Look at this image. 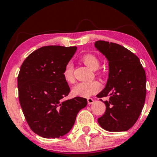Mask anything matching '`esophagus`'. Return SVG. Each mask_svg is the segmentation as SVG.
I'll return each instance as SVG.
<instances>
[{
  "instance_id": "1",
  "label": "esophagus",
  "mask_w": 157,
  "mask_h": 157,
  "mask_svg": "<svg viewBox=\"0 0 157 157\" xmlns=\"http://www.w3.org/2000/svg\"><path fill=\"white\" fill-rule=\"evenodd\" d=\"M87 101H88V103H89V105H90V104H92L93 103L94 100H93L92 98H88L87 99Z\"/></svg>"
}]
</instances>
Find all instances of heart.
Masks as SVG:
<instances>
[{"label": "heart", "mask_w": 157, "mask_h": 157, "mask_svg": "<svg viewBox=\"0 0 157 157\" xmlns=\"http://www.w3.org/2000/svg\"><path fill=\"white\" fill-rule=\"evenodd\" d=\"M81 60L88 66L90 69L95 71L100 66V61L95 55L88 54L82 56ZM64 80L68 83H71L75 81L74 77V66L71 62H68L65 66L63 72ZM101 89V84L99 81L93 80L90 82H81L75 85L72 88L71 92L74 96L80 97H89L95 94Z\"/></svg>", "instance_id": "heart-1"}]
</instances>
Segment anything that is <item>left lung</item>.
<instances>
[{
  "label": "left lung",
  "mask_w": 157,
  "mask_h": 157,
  "mask_svg": "<svg viewBox=\"0 0 157 157\" xmlns=\"http://www.w3.org/2000/svg\"><path fill=\"white\" fill-rule=\"evenodd\" d=\"M94 46L109 63L107 83L97 97L109 96V100H102L106 106L105 112L97 121L108 131H128L137 121L145 104V70L137 56L121 45L98 40Z\"/></svg>",
  "instance_id": "obj_1"
}]
</instances>
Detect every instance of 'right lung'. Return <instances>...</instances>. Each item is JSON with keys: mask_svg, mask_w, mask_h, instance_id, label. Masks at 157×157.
Here are the masks:
<instances>
[{"mask_svg": "<svg viewBox=\"0 0 157 157\" xmlns=\"http://www.w3.org/2000/svg\"><path fill=\"white\" fill-rule=\"evenodd\" d=\"M76 50V46H43L21 65L20 104L30 128L44 138H58L69 132L77 113L87 105L83 97L63 100L70 91L63 72Z\"/></svg>", "mask_w": 157, "mask_h": 157, "instance_id": "obj_1", "label": "right lung"}]
</instances>
